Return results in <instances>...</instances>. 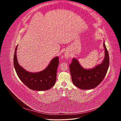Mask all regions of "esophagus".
<instances>
[{
    "mask_svg": "<svg viewBox=\"0 0 121 121\" xmlns=\"http://www.w3.org/2000/svg\"><path fill=\"white\" fill-rule=\"evenodd\" d=\"M64 56L65 58L68 59V58L70 57V54H69V53L68 52H65L64 53Z\"/></svg>",
    "mask_w": 121,
    "mask_h": 121,
    "instance_id": "obj_1",
    "label": "esophagus"
}]
</instances>
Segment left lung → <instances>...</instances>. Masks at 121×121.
Segmentation results:
<instances>
[{"label": "left lung", "mask_w": 121, "mask_h": 121, "mask_svg": "<svg viewBox=\"0 0 121 121\" xmlns=\"http://www.w3.org/2000/svg\"><path fill=\"white\" fill-rule=\"evenodd\" d=\"M105 56L100 64L90 69L83 68L75 58L69 64V70L73 84L82 90L91 89L97 87L107 74L109 67V55L104 42Z\"/></svg>", "instance_id": "8db88e82"}]
</instances>
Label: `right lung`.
<instances>
[{
    "label": "right lung",
    "mask_w": 121,
    "mask_h": 121,
    "mask_svg": "<svg viewBox=\"0 0 121 121\" xmlns=\"http://www.w3.org/2000/svg\"><path fill=\"white\" fill-rule=\"evenodd\" d=\"M17 47L13 56V65L17 76L29 88L36 91L49 90L54 85L56 80V72L59 64L58 57H54L44 70L37 73L29 72L18 63L17 56Z\"/></svg>",
    "instance_id": "right-lung-1"
}]
</instances>
